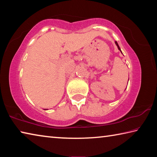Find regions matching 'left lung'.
Returning a JSON list of instances; mask_svg holds the SVG:
<instances>
[{"label":"left lung","mask_w":157,"mask_h":157,"mask_svg":"<svg viewBox=\"0 0 157 157\" xmlns=\"http://www.w3.org/2000/svg\"><path fill=\"white\" fill-rule=\"evenodd\" d=\"M115 44H116V46H117V47H118V50H120V51L122 52V51H121V48H120V47H119V46H118V43H117V41H115ZM123 53V52H122ZM128 81H129V79H128Z\"/></svg>","instance_id":"8db88e82"}]
</instances>
